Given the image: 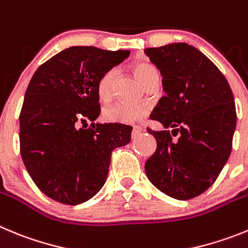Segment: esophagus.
<instances>
[{
	"label": "esophagus",
	"mask_w": 248,
	"mask_h": 248,
	"mask_svg": "<svg viewBox=\"0 0 248 248\" xmlns=\"http://www.w3.org/2000/svg\"><path fill=\"white\" fill-rule=\"evenodd\" d=\"M142 133V128L141 126H134L133 128V131H131V138H133V139H135L136 136L139 135V134H141Z\"/></svg>",
	"instance_id": "34e87169"
}]
</instances>
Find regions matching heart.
Returning a JSON list of instances; mask_svg holds the SVG:
<instances>
[{
  "instance_id": "1",
  "label": "heart",
  "mask_w": 248,
  "mask_h": 248,
  "mask_svg": "<svg viewBox=\"0 0 248 248\" xmlns=\"http://www.w3.org/2000/svg\"><path fill=\"white\" fill-rule=\"evenodd\" d=\"M134 74L139 78L142 85H146L150 79L158 76L155 66L149 62H138L133 67ZM117 69H109L99 77L97 83V92L101 101L108 102L112 99L114 92V81L117 77ZM147 114V108L144 104L131 103H115L109 106L104 110V119L109 123L117 124H133L139 122Z\"/></svg>"
}]
</instances>
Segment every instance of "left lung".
<instances>
[{
	"label": "left lung",
	"instance_id": "8db88e82",
	"mask_svg": "<svg viewBox=\"0 0 248 248\" xmlns=\"http://www.w3.org/2000/svg\"><path fill=\"white\" fill-rule=\"evenodd\" d=\"M145 54L160 70L166 93L150 118L179 136L147 129L157 147L145 172L161 192L187 201L217 181L230 156L237 119L232 91L214 63L187 43L147 47Z\"/></svg>",
	"mask_w": 248,
	"mask_h": 248
}]
</instances>
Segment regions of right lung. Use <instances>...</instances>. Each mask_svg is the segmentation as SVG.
Masks as SVG:
<instances>
[{"label":"right lung","instance_id":"add662e5","mask_svg":"<svg viewBox=\"0 0 248 248\" xmlns=\"http://www.w3.org/2000/svg\"><path fill=\"white\" fill-rule=\"evenodd\" d=\"M129 54L71 46L34 72L19 114L20 155L49 198L67 205L87 202L106 183L113 150L130 142L131 126L94 123L99 77Z\"/></svg>","mask_w":248,"mask_h":248}]
</instances>
